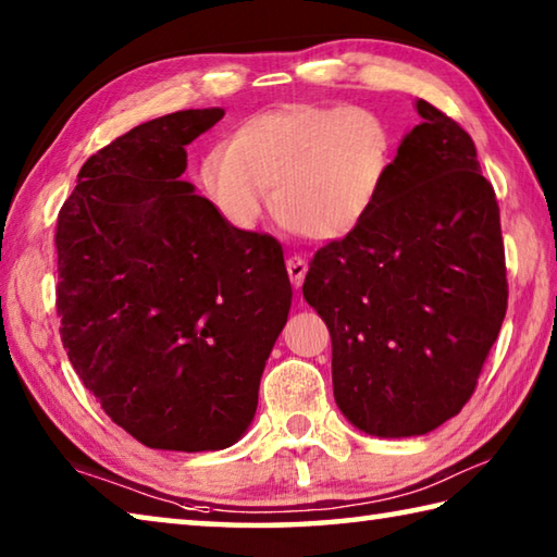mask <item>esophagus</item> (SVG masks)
Instances as JSON below:
<instances>
[{
  "label": "esophagus",
  "mask_w": 557,
  "mask_h": 557,
  "mask_svg": "<svg viewBox=\"0 0 557 557\" xmlns=\"http://www.w3.org/2000/svg\"><path fill=\"white\" fill-rule=\"evenodd\" d=\"M287 275L292 280V285H295L297 289L301 287V282H305V275H307V260L301 258H289L287 260Z\"/></svg>",
  "instance_id": "34e87169"
}]
</instances>
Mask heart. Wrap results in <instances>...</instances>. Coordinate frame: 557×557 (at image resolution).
<instances>
[{
	"mask_svg": "<svg viewBox=\"0 0 557 557\" xmlns=\"http://www.w3.org/2000/svg\"><path fill=\"white\" fill-rule=\"evenodd\" d=\"M398 157L391 122L369 108L292 102L243 120L201 157L206 199L235 231L272 206L292 231L334 243L379 209Z\"/></svg>",
	"mask_w": 557,
	"mask_h": 557,
	"instance_id": "b5f03b06",
	"label": "heart"
}]
</instances>
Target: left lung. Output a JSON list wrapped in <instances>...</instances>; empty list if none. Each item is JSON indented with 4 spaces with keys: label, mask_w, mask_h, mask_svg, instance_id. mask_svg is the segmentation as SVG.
Wrapping results in <instances>:
<instances>
[{
    "label": "left lung",
    "mask_w": 557,
    "mask_h": 557,
    "mask_svg": "<svg viewBox=\"0 0 557 557\" xmlns=\"http://www.w3.org/2000/svg\"><path fill=\"white\" fill-rule=\"evenodd\" d=\"M414 110L379 209L317 252L301 287L332 334L338 410L373 437L455 418L506 317L502 221L476 147L430 102Z\"/></svg>",
    "instance_id": "left-lung-1"
}]
</instances>
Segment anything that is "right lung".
Here are the masks:
<instances>
[{"mask_svg": "<svg viewBox=\"0 0 557 557\" xmlns=\"http://www.w3.org/2000/svg\"><path fill=\"white\" fill-rule=\"evenodd\" d=\"M225 112L178 110L92 154L59 213L61 338L112 422L143 445L225 449L248 432L285 329L282 245L231 228L182 178Z\"/></svg>", "mask_w": 557, "mask_h": 557, "instance_id": "1", "label": "right lung"}]
</instances>
